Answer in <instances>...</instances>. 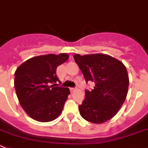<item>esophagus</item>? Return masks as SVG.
<instances>
[{"label":"esophagus","mask_w":148,"mask_h":148,"mask_svg":"<svg viewBox=\"0 0 148 148\" xmlns=\"http://www.w3.org/2000/svg\"><path fill=\"white\" fill-rule=\"evenodd\" d=\"M70 90H71V92H74L75 90H77V88H70Z\"/></svg>","instance_id":"esophagus-1"}]
</instances>
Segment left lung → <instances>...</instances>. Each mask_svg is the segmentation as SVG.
<instances>
[{"instance_id":"obj_1","label":"left lung","mask_w":148,"mask_h":148,"mask_svg":"<svg viewBox=\"0 0 148 148\" xmlns=\"http://www.w3.org/2000/svg\"><path fill=\"white\" fill-rule=\"evenodd\" d=\"M74 59L86 82L95 83L93 90H85V100L79 105L81 116L93 123L109 121L118 112L126 99L129 85L126 67L106 54H76Z\"/></svg>"}]
</instances>
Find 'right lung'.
Listing matches in <instances>:
<instances>
[{"label": "right lung", "instance_id": "add662e5", "mask_svg": "<svg viewBox=\"0 0 148 148\" xmlns=\"http://www.w3.org/2000/svg\"><path fill=\"white\" fill-rule=\"evenodd\" d=\"M69 58L66 53L40 55L25 61L15 71L16 96L24 111L32 119L49 122L62 113L70 90L68 88L55 87L54 83L59 81L56 75L58 66Z\"/></svg>", "mask_w": 148, "mask_h": 148}]
</instances>
